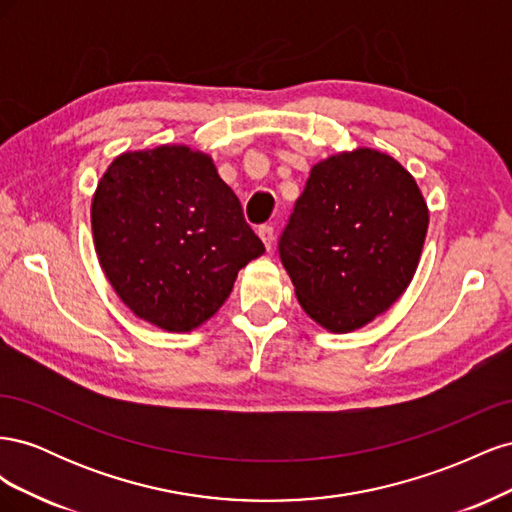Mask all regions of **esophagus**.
<instances>
[{"label": "esophagus", "mask_w": 512, "mask_h": 512, "mask_svg": "<svg viewBox=\"0 0 512 512\" xmlns=\"http://www.w3.org/2000/svg\"><path fill=\"white\" fill-rule=\"evenodd\" d=\"M258 237L262 239V243H265L267 250H271L273 239H275V235H273V226H271V224H262V226H258Z\"/></svg>", "instance_id": "34e87169"}]
</instances>
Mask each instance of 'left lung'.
<instances>
[{"label": "left lung", "mask_w": 512, "mask_h": 512, "mask_svg": "<svg viewBox=\"0 0 512 512\" xmlns=\"http://www.w3.org/2000/svg\"><path fill=\"white\" fill-rule=\"evenodd\" d=\"M427 226V203L408 170L359 147L309 170L280 258L305 314L331 333H350L404 294Z\"/></svg>", "instance_id": "left-lung-1"}]
</instances>
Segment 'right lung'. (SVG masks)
<instances>
[{
	"label": "right lung",
	"mask_w": 512,
	"mask_h": 512,
	"mask_svg": "<svg viewBox=\"0 0 512 512\" xmlns=\"http://www.w3.org/2000/svg\"><path fill=\"white\" fill-rule=\"evenodd\" d=\"M91 230L119 299L170 333L207 322L265 252L213 160L185 145L115 158L91 200Z\"/></svg>",
	"instance_id": "obj_1"
}]
</instances>
